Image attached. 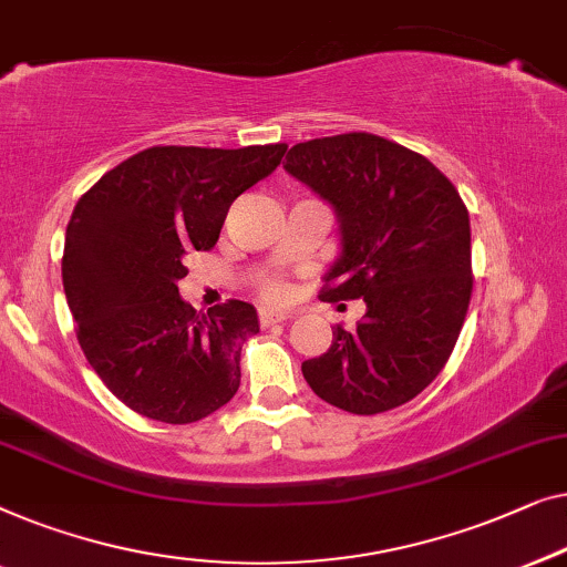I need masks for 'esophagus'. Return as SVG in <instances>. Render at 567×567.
<instances>
[{
    "mask_svg": "<svg viewBox=\"0 0 567 567\" xmlns=\"http://www.w3.org/2000/svg\"><path fill=\"white\" fill-rule=\"evenodd\" d=\"M282 321H287V313H282V310H272V308H265L259 313V323L265 326H275V323H282Z\"/></svg>",
    "mask_w": 567,
    "mask_h": 567,
    "instance_id": "34e87169",
    "label": "esophagus"
}]
</instances>
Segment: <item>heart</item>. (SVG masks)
<instances>
[{
	"instance_id": "obj_1",
	"label": "heart",
	"mask_w": 567,
	"mask_h": 567,
	"mask_svg": "<svg viewBox=\"0 0 567 567\" xmlns=\"http://www.w3.org/2000/svg\"><path fill=\"white\" fill-rule=\"evenodd\" d=\"M265 290H267L269 298H282V295H285V285H282V282H267Z\"/></svg>"
}]
</instances>
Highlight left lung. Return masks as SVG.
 I'll use <instances>...</instances> for the list:
<instances>
[{
    "label": "left lung",
    "mask_w": 567,
    "mask_h": 567,
    "mask_svg": "<svg viewBox=\"0 0 567 567\" xmlns=\"http://www.w3.org/2000/svg\"><path fill=\"white\" fill-rule=\"evenodd\" d=\"M285 169L337 210L341 254L321 300H364L354 331L302 362L318 398L357 416L416 398L450 360L473 295L470 215L426 156L372 133L298 143Z\"/></svg>",
    "instance_id": "left-lung-1"
}]
</instances>
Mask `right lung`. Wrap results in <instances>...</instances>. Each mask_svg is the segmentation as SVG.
I'll use <instances>...</instances> for the list:
<instances>
[{"mask_svg": "<svg viewBox=\"0 0 567 567\" xmlns=\"http://www.w3.org/2000/svg\"><path fill=\"white\" fill-rule=\"evenodd\" d=\"M285 143L154 146L79 197L61 275L79 347L117 401L164 424H193L241 385L257 310L228 300L200 316L179 298L189 251L218 241L230 203L269 177Z\"/></svg>", "mask_w": 567, "mask_h": 567, "instance_id": "1", "label": "right lung"}]
</instances>
